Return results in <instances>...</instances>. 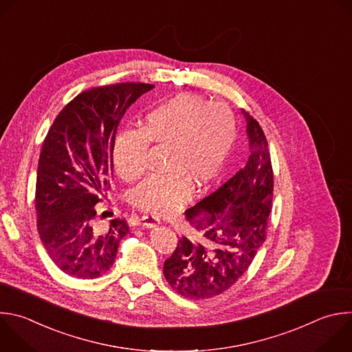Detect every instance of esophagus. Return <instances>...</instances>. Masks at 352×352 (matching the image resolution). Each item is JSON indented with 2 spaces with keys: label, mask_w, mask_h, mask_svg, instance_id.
<instances>
[{
  "label": "esophagus",
  "mask_w": 352,
  "mask_h": 352,
  "mask_svg": "<svg viewBox=\"0 0 352 352\" xmlns=\"http://www.w3.org/2000/svg\"><path fill=\"white\" fill-rule=\"evenodd\" d=\"M141 221H142V226L145 228H155L159 225V221L152 215H144Z\"/></svg>",
  "instance_id": "esophagus-1"
}]
</instances>
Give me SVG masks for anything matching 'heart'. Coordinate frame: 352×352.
<instances>
[{
	"instance_id": "heart-1",
	"label": "heart",
	"mask_w": 352,
	"mask_h": 352,
	"mask_svg": "<svg viewBox=\"0 0 352 352\" xmlns=\"http://www.w3.org/2000/svg\"><path fill=\"white\" fill-rule=\"evenodd\" d=\"M235 138L236 119L229 107L179 94L146 113L142 131L117 135L113 164L122 179L135 181L145 173L149 144L166 146L167 173L146 178L131 190L130 201L145 212L171 215L188 201L190 188L200 190L217 178Z\"/></svg>"
}]
</instances>
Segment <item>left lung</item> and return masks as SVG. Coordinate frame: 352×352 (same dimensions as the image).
<instances>
[{
  "instance_id": "obj_1",
  "label": "left lung",
  "mask_w": 352,
  "mask_h": 352,
  "mask_svg": "<svg viewBox=\"0 0 352 352\" xmlns=\"http://www.w3.org/2000/svg\"><path fill=\"white\" fill-rule=\"evenodd\" d=\"M249 138V160L212 195L185 211L197 242L178 241L164 261L170 286L186 298L203 300L226 292L253 263L265 241L272 208L274 173L260 124L242 110Z\"/></svg>"
}]
</instances>
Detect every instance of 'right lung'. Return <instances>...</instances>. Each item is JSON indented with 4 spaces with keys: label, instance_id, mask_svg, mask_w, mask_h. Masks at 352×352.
<instances>
[{
    "label": "right lung",
    "instance_id": "right-lung-1",
    "mask_svg": "<svg viewBox=\"0 0 352 352\" xmlns=\"http://www.w3.org/2000/svg\"><path fill=\"white\" fill-rule=\"evenodd\" d=\"M155 88L122 82L78 94L58 114L38 160L36 211L40 239L54 264L78 279H95L114 264L126 219L96 225L95 206L113 179V145L127 109Z\"/></svg>",
    "mask_w": 352,
    "mask_h": 352
}]
</instances>
